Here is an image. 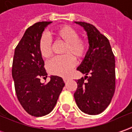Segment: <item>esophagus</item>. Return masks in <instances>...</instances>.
I'll return each mask as SVG.
<instances>
[{"mask_svg": "<svg viewBox=\"0 0 132 132\" xmlns=\"http://www.w3.org/2000/svg\"><path fill=\"white\" fill-rule=\"evenodd\" d=\"M63 80H64V81L66 83V82H68V81L69 79L68 78H66V77H64V78H63Z\"/></svg>", "mask_w": 132, "mask_h": 132, "instance_id": "1", "label": "esophagus"}]
</instances>
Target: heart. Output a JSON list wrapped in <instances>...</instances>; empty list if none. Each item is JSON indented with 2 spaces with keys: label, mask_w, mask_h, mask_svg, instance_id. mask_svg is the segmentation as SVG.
<instances>
[{
  "label": "heart",
  "mask_w": 132,
  "mask_h": 132,
  "mask_svg": "<svg viewBox=\"0 0 132 132\" xmlns=\"http://www.w3.org/2000/svg\"><path fill=\"white\" fill-rule=\"evenodd\" d=\"M57 40L65 43L62 56H56L48 64V71L51 74L59 76H68L76 63V58L81 59L87 51V43L83 39L79 38V33L76 29L69 26H61L52 32ZM39 49L43 58H48L52 55L51 39L47 34H43L39 42Z\"/></svg>",
  "instance_id": "obj_1"
}]
</instances>
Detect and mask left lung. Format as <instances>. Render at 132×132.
I'll return each mask as SVG.
<instances>
[{"mask_svg":"<svg viewBox=\"0 0 132 132\" xmlns=\"http://www.w3.org/2000/svg\"><path fill=\"white\" fill-rule=\"evenodd\" d=\"M87 34L89 49L77 70L85 77L77 80L74 98L79 109L88 114L104 112L112 101L115 89V61L109 39L93 25L75 22ZM89 76L87 77V75ZM88 79V81H84Z\"/></svg>","mask_w":132,"mask_h":132,"instance_id":"obj_1","label":"left lung"}]
</instances>
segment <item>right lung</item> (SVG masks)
<instances>
[{"instance_id": "1", "label": "right lung", "mask_w": 132, "mask_h": 132, "mask_svg": "<svg viewBox=\"0 0 132 132\" xmlns=\"http://www.w3.org/2000/svg\"><path fill=\"white\" fill-rule=\"evenodd\" d=\"M52 22H38L27 28L14 51L12 78L18 101L28 114L42 117L49 114L56 104L64 83L59 76H51L48 84L39 42L45 28Z\"/></svg>"}]
</instances>
